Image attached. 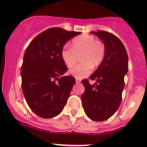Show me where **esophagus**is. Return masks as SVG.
Returning a JSON list of instances; mask_svg holds the SVG:
<instances>
[{"mask_svg": "<svg viewBox=\"0 0 147 147\" xmlns=\"http://www.w3.org/2000/svg\"><path fill=\"white\" fill-rule=\"evenodd\" d=\"M81 82V80L80 79H78V78H76V83H80Z\"/></svg>", "mask_w": 147, "mask_h": 147, "instance_id": "34e87169", "label": "esophagus"}]
</instances>
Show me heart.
I'll return each mask as SVG.
<instances>
[{"label": "heart", "mask_w": 147, "mask_h": 147, "mask_svg": "<svg viewBox=\"0 0 147 147\" xmlns=\"http://www.w3.org/2000/svg\"><path fill=\"white\" fill-rule=\"evenodd\" d=\"M105 54L103 42L90 34H82L73 39L71 49L65 45L61 50V57L65 65L71 67L76 62L78 56L81 63L71 68L70 74L75 78L82 79L91 73L92 68L101 64Z\"/></svg>", "instance_id": "heart-1"}]
</instances>
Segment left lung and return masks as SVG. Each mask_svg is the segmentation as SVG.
Wrapping results in <instances>:
<instances>
[{"label": "left lung", "instance_id": "8db88e82", "mask_svg": "<svg viewBox=\"0 0 147 147\" xmlns=\"http://www.w3.org/2000/svg\"><path fill=\"white\" fill-rule=\"evenodd\" d=\"M104 42L105 54L99 67L90 76L96 82L82 81L85 92L82 95L83 108L88 117L95 121L110 118L120 106L124 88V76L128 71V57L124 45L115 35L105 32H92Z\"/></svg>", "mask_w": 147, "mask_h": 147}]
</instances>
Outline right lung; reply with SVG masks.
Masks as SVG:
<instances>
[{
    "mask_svg": "<svg viewBox=\"0 0 147 147\" xmlns=\"http://www.w3.org/2000/svg\"><path fill=\"white\" fill-rule=\"evenodd\" d=\"M81 32L54 27L38 34L30 42L21 66L22 90L30 109L36 115L51 119L66 105L73 86L72 76L61 57L65 44Z\"/></svg>",
    "mask_w": 147,
    "mask_h": 147,
    "instance_id": "right-lung-1",
    "label": "right lung"
}]
</instances>
